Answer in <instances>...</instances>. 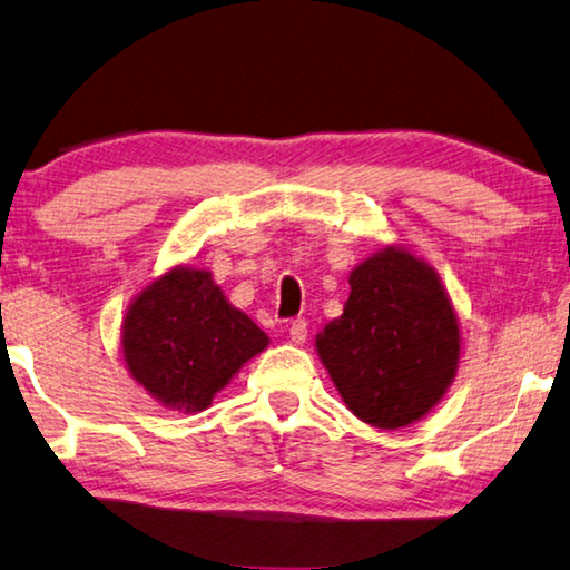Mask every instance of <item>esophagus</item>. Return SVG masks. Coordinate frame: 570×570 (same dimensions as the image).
<instances>
[{
  "instance_id": "1",
  "label": "esophagus",
  "mask_w": 570,
  "mask_h": 570,
  "mask_svg": "<svg viewBox=\"0 0 570 570\" xmlns=\"http://www.w3.org/2000/svg\"><path fill=\"white\" fill-rule=\"evenodd\" d=\"M308 336V326H306V318H294L292 324H288V338L294 341V344L302 346Z\"/></svg>"
}]
</instances>
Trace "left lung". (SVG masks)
<instances>
[{"instance_id": "1", "label": "left lung", "mask_w": 570, "mask_h": 570, "mask_svg": "<svg viewBox=\"0 0 570 570\" xmlns=\"http://www.w3.org/2000/svg\"><path fill=\"white\" fill-rule=\"evenodd\" d=\"M344 314L316 336L341 399L376 429H401L436 406L459 368V321L439 274L399 246L348 276Z\"/></svg>"}]
</instances>
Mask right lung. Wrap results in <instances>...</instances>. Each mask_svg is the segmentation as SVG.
Masks as SVG:
<instances>
[{
    "label": "right lung",
    "instance_id": "1",
    "mask_svg": "<svg viewBox=\"0 0 570 570\" xmlns=\"http://www.w3.org/2000/svg\"><path fill=\"white\" fill-rule=\"evenodd\" d=\"M268 336L226 302L209 272L179 266L144 288L124 318L131 376L167 409L202 411Z\"/></svg>",
    "mask_w": 570,
    "mask_h": 570
}]
</instances>
